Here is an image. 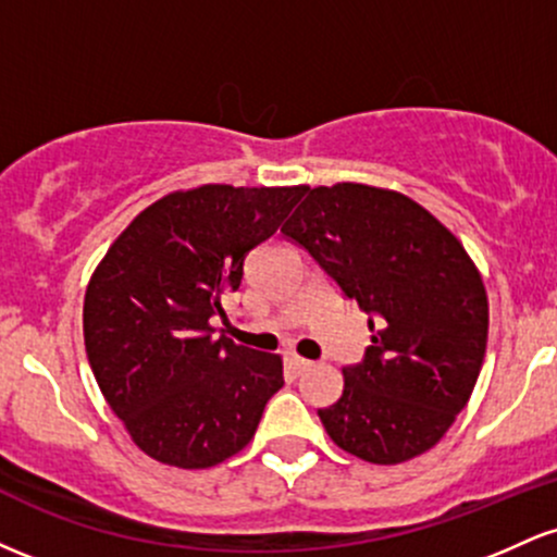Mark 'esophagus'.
<instances>
[{"label": "esophagus", "mask_w": 557, "mask_h": 557, "mask_svg": "<svg viewBox=\"0 0 557 557\" xmlns=\"http://www.w3.org/2000/svg\"><path fill=\"white\" fill-rule=\"evenodd\" d=\"M287 367H290V372H293V374L300 376L304 372H309V369H311V361L300 359V356H290V359H287Z\"/></svg>", "instance_id": "1"}]
</instances>
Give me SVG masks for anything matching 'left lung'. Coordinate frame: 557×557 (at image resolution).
I'll return each mask as SVG.
<instances>
[{"mask_svg":"<svg viewBox=\"0 0 557 557\" xmlns=\"http://www.w3.org/2000/svg\"><path fill=\"white\" fill-rule=\"evenodd\" d=\"M285 222L369 314L372 345L343 369V395L319 408L332 443L369 463L421 456L471 398L487 348V293L461 240L395 190L361 183L306 188Z\"/></svg>","mask_w":557,"mask_h":557,"instance_id":"obj_1","label":"left lung"}]
</instances>
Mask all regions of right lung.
Wrapping results in <instances>:
<instances>
[{
	"label": "right lung",
	"mask_w": 557,
	"mask_h": 557,
	"mask_svg": "<svg viewBox=\"0 0 557 557\" xmlns=\"http://www.w3.org/2000/svg\"><path fill=\"white\" fill-rule=\"evenodd\" d=\"M306 194L201 185L144 209L96 267L83 337L96 382L146 456L209 469L251 443L283 359L214 335L248 251Z\"/></svg>",
	"instance_id": "right-lung-1"
}]
</instances>
